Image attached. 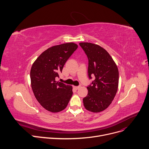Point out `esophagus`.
I'll list each match as a JSON object with an SVG mask.
<instances>
[{
    "instance_id": "1",
    "label": "esophagus",
    "mask_w": 149,
    "mask_h": 149,
    "mask_svg": "<svg viewBox=\"0 0 149 149\" xmlns=\"http://www.w3.org/2000/svg\"><path fill=\"white\" fill-rule=\"evenodd\" d=\"M73 87H74L75 89H76V90H77V89H78L79 88H80V86H74Z\"/></svg>"
}]
</instances>
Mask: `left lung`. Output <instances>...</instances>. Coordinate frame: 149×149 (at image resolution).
Segmentation results:
<instances>
[{"label":"left lung","mask_w":149,"mask_h":149,"mask_svg":"<svg viewBox=\"0 0 149 149\" xmlns=\"http://www.w3.org/2000/svg\"><path fill=\"white\" fill-rule=\"evenodd\" d=\"M88 60V75L90 79H95L87 87V95L83 98L87 110L99 113L110 105L116 95L118 86L117 66L105 49L91 42H80Z\"/></svg>","instance_id":"left-lung-1"}]
</instances>
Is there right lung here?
<instances>
[{
  "instance_id": "1",
  "label": "right lung",
  "mask_w": 149,
  "mask_h": 149,
  "mask_svg": "<svg viewBox=\"0 0 149 149\" xmlns=\"http://www.w3.org/2000/svg\"><path fill=\"white\" fill-rule=\"evenodd\" d=\"M78 48L74 42L48 48L33 63L31 87L38 102L45 110L60 112L67 107L72 95V87L56 81L68 59Z\"/></svg>"
}]
</instances>
